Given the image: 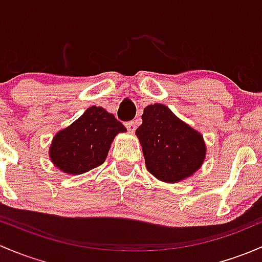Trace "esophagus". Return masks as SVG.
Masks as SVG:
<instances>
[{
    "label": "esophagus",
    "mask_w": 262,
    "mask_h": 262,
    "mask_svg": "<svg viewBox=\"0 0 262 262\" xmlns=\"http://www.w3.org/2000/svg\"><path fill=\"white\" fill-rule=\"evenodd\" d=\"M126 127H127V130L130 132H135L136 130V123L134 122V121H130V122H126Z\"/></svg>",
    "instance_id": "1"
}]
</instances>
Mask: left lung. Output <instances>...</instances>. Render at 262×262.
<instances>
[{
  "label": "left lung",
  "mask_w": 262,
  "mask_h": 262,
  "mask_svg": "<svg viewBox=\"0 0 262 262\" xmlns=\"http://www.w3.org/2000/svg\"><path fill=\"white\" fill-rule=\"evenodd\" d=\"M141 118L136 136L150 174L160 182L174 184L201 169L207 154L201 132L161 103L145 107Z\"/></svg>",
  "instance_id": "obj_1"
}]
</instances>
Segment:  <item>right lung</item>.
<instances>
[{
    "mask_svg": "<svg viewBox=\"0 0 262 262\" xmlns=\"http://www.w3.org/2000/svg\"><path fill=\"white\" fill-rule=\"evenodd\" d=\"M126 132L112 113L92 106L68 127L53 137L49 156L55 168L64 174H83L102 165L116 135Z\"/></svg>",
    "mask_w": 262,
    "mask_h": 262,
    "instance_id": "obj_1",
    "label": "right lung"
}]
</instances>
